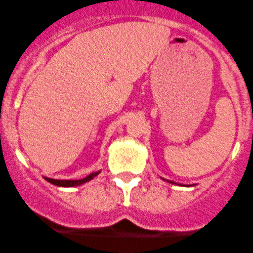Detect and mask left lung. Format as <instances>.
<instances>
[{"label":"left lung","instance_id":"1","mask_svg":"<svg viewBox=\"0 0 253 253\" xmlns=\"http://www.w3.org/2000/svg\"><path fill=\"white\" fill-rule=\"evenodd\" d=\"M169 182H171V183H175V182H172V181H169Z\"/></svg>","mask_w":253,"mask_h":253}]
</instances>
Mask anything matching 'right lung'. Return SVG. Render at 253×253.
<instances>
[{"label": "right lung", "mask_w": 253, "mask_h": 253, "mask_svg": "<svg viewBox=\"0 0 253 253\" xmlns=\"http://www.w3.org/2000/svg\"><path fill=\"white\" fill-rule=\"evenodd\" d=\"M100 171H96V172H91L90 175H88L86 177L82 178V180H55V178H50V177H45V180L47 182L52 183V185L56 186H60V187H73V186H79V185H83V183L88 182V181L93 180L96 175H99Z\"/></svg>", "instance_id": "obj_1"}]
</instances>
